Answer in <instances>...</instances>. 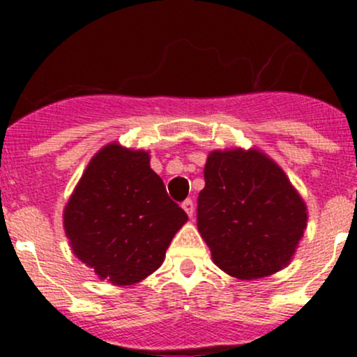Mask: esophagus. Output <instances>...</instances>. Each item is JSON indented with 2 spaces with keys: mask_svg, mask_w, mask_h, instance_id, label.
I'll list each match as a JSON object with an SVG mask.
<instances>
[{
  "mask_svg": "<svg viewBox=\"0 0 357 357\" xmlns=\"http://www.w3.org/2000/svg\"><path fill=\"white\" fill-rule=\"evenodd\" d=\"M181 207H183V211H185L186 214H188L190 218H192V215H193V208H195V207H193V200L192 199H186L181 204Z\"/></svg>",
  "mask_w": 357,
  "mask_h": 357,
  "instance_id": "obj_1",
  "label": "esophagus"
}]
</instances>
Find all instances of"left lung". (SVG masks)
Instances as JSON below:
<instances>
[{
	"instance_id": "8db88e82",
	"label": "left lung",
	"mask_w": 357,
	"mask_h": 357,
	"mask_svg": "<svg viewBox=\"0 0 357 357\" xmlns=\"http://www.w3.org/2000/svg\"><path fill=\"white\" fill-rule=\"evenodd\" d=\"M197 225L226 275L255 280L290 264L307 207L283 169L257 149L214 150L204 167Z\"/></svg>"
}]
</instances>
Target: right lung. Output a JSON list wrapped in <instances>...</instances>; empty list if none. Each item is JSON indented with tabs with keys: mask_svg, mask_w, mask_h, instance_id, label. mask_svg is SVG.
Listing matches in <instances>:
<instances>
[{
	"mask_svg": "<svg viewBox=\"0 0 357 357\" xmlns=\"http://www.w3.org/2000/svg\"><path fill=\"white\" fill-rule=\"evenodd\" d=\"M186 212L169 199L145 150L114 142L89 160L66 208L72 252L100 280L126 287L162 266Z\"/></svg>",
	"mask_w": 357,
	"mask_h": 357,
	"instance_id": "add662e5",
	"label": "right lung"
}]
</instances>
